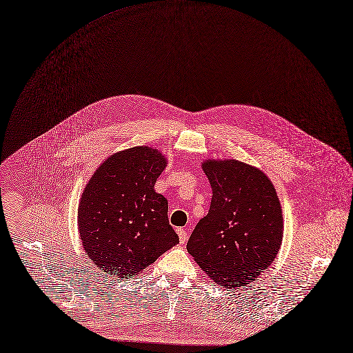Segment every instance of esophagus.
Instances as JSON below:
<instances>
[{
    "instance_id": "obj_1",
    "label": "esophagus",
    "mask_w": 353,
    "mask_h": 353,
    "mask_svg": "<svg viewBox=\"0 0 353 353\" xmlns=\"http://www.w3.org/2000/svg\"><path fill=\"white\" fill-rule=\"evenodd\" d=\"M176 233L179 235V242L183 245L186 242V238H188V232L185 229H178Z\"/></svg>"
}]
</instances>
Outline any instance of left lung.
<instances>
[{"label": "left lung", "instance_id": "1", "mask_svg": "<svg viewBox=\"0 0 353 353\" xmlns=\"http://www.w3.org/2000/svg\"><path fill=\"white\" fill-rule=\"evenodd\" d=\"M203 170L212 200L188 252L221 286H245L276 257L283 235L281 203L271 181L252 165L208 160Z\"/></svg>", "mask_w": 353, "mask_h": 353}]
</instances>
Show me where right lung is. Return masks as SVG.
Wrapping results in <instances>:
<instances>
[{"label": "right lung", "mask_w": 353, "mask_h": 353, "mask_svg": "<svg viewBox=\"0 0 353 353\" xmlns=\"http://www.w3.org/2000/svg\"><path fill=\"white\" fill-rule=\"evenodd\" d=\"M164 167L160 152L135 146L107 159L89 181L78 210L79 233L103 272L131 278L179 242L168 203L153 189Z\"/></svg>", "instance_id": "obj_1"}]
</instances>
